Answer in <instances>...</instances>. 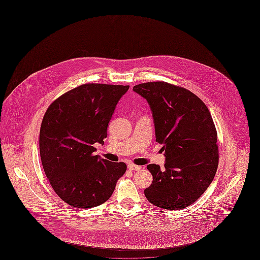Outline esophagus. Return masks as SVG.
I'll return each mask as SVG.
<instances>
[{"label":"esophagus","instance_id":"34e87169","mask_svg":"<svg viewBox=\"0 0 260 260\" xmlns=\"http://www.w3.org/2000/svg\"><path fill=\"white\" fill-rule=\"evenodd\" d=\"M127 169H128L129 171H139V170L141 169V167L136 166L135 164H128V165H127Z\"/></svg>","mask_w":260,"mask_h":260}]
</instances>
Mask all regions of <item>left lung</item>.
Listing matches in <instances>:
<instances>
[{
    "label": "left lung",
    "mask_w": 260,
    "mask_h": 260,
    "mask_svg": "<svg viewBox=\"0 0 260 260\" xmlns=\"http://www.w3.org/2000/svg\"><path fill=\"white\" fill-rule=\"evenodd\" d=\"M134 90L150 105L156 141L162 144L165 169L150 164L152 184L144 190L151 204L179 210L198 200L218 167L217 133L206 104L190 90L166 82H149Z\"/></svg>",
    "instance_id": "8db88e82"
}]
</instances>
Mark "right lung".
<instances>
[{
  "instance_id": "obj_1",
  "label": "right lung",
  "mask_w": 260,
  "mask_h": 260,
  "mask_svg": "<svg viewBox=\"0 0 260 260\" xmlns=\"http://www.w3.org/2000/svg\"><path fill=\"white\" fill-rule=\"evenodd\" d=\"M128 86L85 84L55 99L40 129V155L50 185L59 198L78 209L94 208L111 197L126 165L93 156Z\"/></svg>"
}]
</instances>
